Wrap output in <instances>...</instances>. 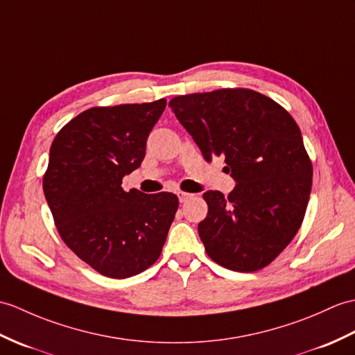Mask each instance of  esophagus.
Listing matches in <instances>:
<instances>
[{"label": "esophagus", "mask_w": 355, "mask_h": 355, "mask_svg": "<svg viewBox=\"0 0 355 355\" xmlns=\"http://www.w3.org/2000/svg\"><path fill=\"white\" fill-rule=\"evenodd\" d=\"M178 198H180V202H187L189 200H192V198H193V193L178 192Z\"/></svg>", "instance_id": "1"}]
</instances>
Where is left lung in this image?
Here are the masks:
<instances>
[{
  "label": "left lung",
  "instance_id": "8db88e82",
  "mask_svg": "<svg viewBox=\"0 0 355 355\" xmlns=\"http://www.w3.org/2000/svg\"><path fill=\"white\" fill-rule=\"evenodd\" d=\"M169 107L210 162L224 157L236 180L209 205L200 233L207 255L236 272L268 266L304 220L313 166L301 130L284 107L251 89H218L172 98Z\"/></svg>",
  "mask_w": 355,
  "mask_h": 355
}]
</instances>
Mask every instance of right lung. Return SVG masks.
Instances as JSON below:
<instances>
[{
  "label": "right lung",
  "mask_w": 355,
  "mask_h": 355,
  "mask_svg": "<svg viewBox=\"0 0 355 355\" xmlns=\"http://www.w3.org/2000/svg\"><path fill=\"white\" fill-rule=\"evenodd\" d=\"M166 100L92 107L57 133L44 174V193L63 242L109 278H128L154 265L175 218L178 198L121 187L145 157L146 139Z\"/></svg>",
  "instance_id": "right-lung-1"
}]
</instances>
